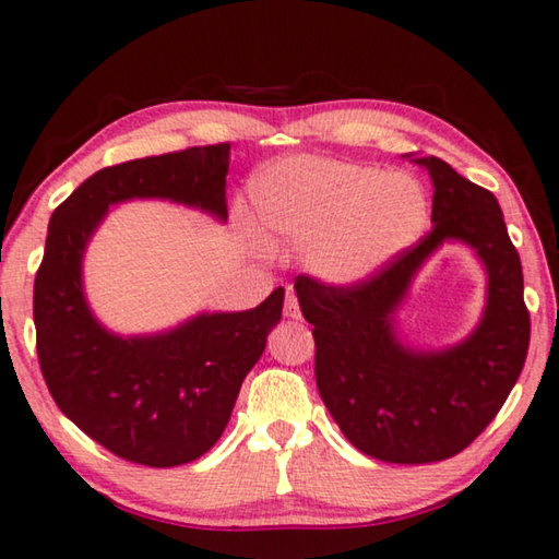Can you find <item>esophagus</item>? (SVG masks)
Masks as SVG:
<instances>
[{"mask_svg": "<svg viewBox=\"0 0 559 559\" xmlns=\"http://www.w3.org/2000/svg\"><path fill=\"white\" fill-rule=\"evenodd\" d=\"M283 318L288 320H300V308H298V298L296 293L288 288V296H286V306H283Z\"/></svg>", "mask_w": 559, "mask_h": 559, "instance_id": "esophagus-1", "label": "esophagus"}]
</instances>
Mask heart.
Instances as JSON below:
<instances>
[{"mask_svg": "<svg viewBox=\"0 0 559 559\" xmlns=\"http://www.w3.org/2000/svg\"><path fill=\"white\" fill-rule=\"evenodd\" d=\"M249 198L266 245L302 247L312 276L342 288L379 276L430 222V198L418 180L357 160H278L251 178Z\"/></svg>", "mask_w": 559, "mask_h": 559, "instance_id": "1", "label": "heart"}]
</instances>
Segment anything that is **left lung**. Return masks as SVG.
Wrapping results in <instances>:
<instances>
[{"label": "left lung", "mask_w": 559, "mask_h": 559, "mask_svg": "<svg viewBox=\"0 0 559 559\" xmlns=\"http://www.w3.org/2000/svg\"><path fill=\"white\" fill-rule=\"evenodd\" d=\"M432 180V229L379 276L347 288L298 276L312 324L314 379L354 448L391 464L442 462L484 432L519 381L531 314L521 257L489 190L435 156L413 158ZM444 243L475 251L487 273L480 322L448 348H418L397 328L412 281Z\"/></svg>", "instance_id": "8db88e82"}]
</instances>
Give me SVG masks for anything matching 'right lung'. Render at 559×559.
<instances>
[{
	"instance_id": "right-lung-1",
	"label": "right lung",
	"mask_w": 559,
	"mask_h": 559,
	"mask_svg": "<svg viewBox=\"0 0 559 559\" xmlns=\"http://www.w3.org/2000/svg\"><path fill=\"white\" fill-rule=\"evenodd\" d=\"M229 144L146 156L90 176L48 222L34 283L40 371L80 430L134 464L178 466L225 432L247 373L281 322L286 290L253 310H202L176 328L119 334L85 296L83 263L109 207L166 200L227 222Z\"/></svg>"
}]
</instances>
